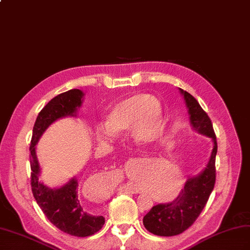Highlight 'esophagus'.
I'll return each mask as SVG.
<instances>
[{
    "instance_id": "esophagus-1",
    "label": "esophagus",
    "mask_w": 250,
    "mask_h": 250,
    "mask_svg": "<svg viewBox=\"0 0 250 250\" xmlns=\"http://www.w3.org/2000/svg\"><path fill=\"white\" fill-rule=\"evenodd\" d=\"M124 188H125V190L126 192H129V193H132V194H137V193H139V190H138L136 187H134L133 185H131V184L125 185V186Z\"/></svg>"
}]
</instances>
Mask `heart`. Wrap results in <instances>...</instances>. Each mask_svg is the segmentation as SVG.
I'll return each mask as SVG.
<instances>
[{
  "label": "heart",
  "mask_w": 250,
  "mask_h": 250,
  "mask_svg": "<svg viewBox=\"0 0 250 250\" xmlns=\"http://www.w3.org/2000/svg\"><path fill=\"white\" fill-rule=\"evenodd\" d=\"M131 129L132 136L139 143H151L164 131V111L162 104L148 94H135L117 102L106 115L105 124L95 127V135L99 142H104L114 133H121ZM178 180L167 176L159 184L161 192L172 191L170 196L181 191L183 181L180 173Z\"/></svg>",
  "instance_id": "obj_1"
}]
</instances>
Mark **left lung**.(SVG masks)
<instances>
[{
    "mask_svg": "<svg viewBox=\"0 0 250 250\" xmlns=\"http://www.w3.org/2000/svg\"><path fill=\"white\" fill-rule=\"evenodd\" d=\"M178 89L188 108L192 130L211 138L213 148L206 167L198 174L188 177L184 189L173 202L158 204L144 216L146 229L159 236L177 235L188 229L201 214L215 184L217 144L212 124L193 96L182 88Z\"/></svg>",
    "mask_w": 250,
    "mask_h": 250,
    "instance_id": "8db88e82",
    "label": "left lung"
}]
</instances>
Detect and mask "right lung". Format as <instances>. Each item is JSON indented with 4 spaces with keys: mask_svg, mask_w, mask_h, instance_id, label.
<instances>
[{
    "mask_svg": "<svg viewBox=\"0 0 250 250\" xmlns=\"http://www.w3.org/2000/svg\"><path fill=\"white\" fill-rule=\"evenodd\" d=\"M84 93L69 89L50 100L38 115L30 143L31 190L37 204L48 221L61 231L75 236L92 235L104 225V217L94 215L82 207L78 197V180L74 176L61 187L50 188L40 181L41 167L36 146L47 127L64 117H77Z\"/></svg>",
    "mask_w": 250,
    "mask_h": 250,
    "instance_id": "add662e5",
    "label": "right lung"
}]
</instances>
